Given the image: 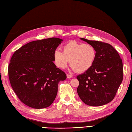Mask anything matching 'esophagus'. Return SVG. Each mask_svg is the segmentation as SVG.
Segmentation results:
<instances>
[{
  "instance_id": "1",
  "label": "esophagus",
  "mask_w": 132,
  "mask_h": 132,
  "mask_svg": "<svg viewBox=\"0 0 132 132\" xmlns=\"http://www.w3.org/2000/svg\"><path fill=\"white\" fill-rule=\"evenodd\" d=\"M66 76H67V78H68V79H71V78L73 77V76L71 75L68 74Z\"/></svg>"
}]
</instances>
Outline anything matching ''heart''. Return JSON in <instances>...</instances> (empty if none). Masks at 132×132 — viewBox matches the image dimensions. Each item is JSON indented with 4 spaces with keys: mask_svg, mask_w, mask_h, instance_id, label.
I'll return each instance as SVG.
<instances>
[{
    "mask_svg": "<svg viewBox=\"0 0 132 132\" xmlns=\"http://www.w3.org/2000/svg\"><path fill=\"white\" fill-rule=\"evenodd\" d=\"M97 57V50L90 44H82L76 41L67 42L63 46V52L56 50L53 59L56 66L64 69L69 64L77 73H83L93 66Z\"/></svg>",
    "mask_w": 132,
    "mask_h": 132,
    "instance_id": "b5f03b06",
    "label": "heart"
}]
</instances>
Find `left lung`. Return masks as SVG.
<instances>
[{"label": "left lung", "instance_id": "left-lung-1", "mask_svg": "<svg viewBox=\"0 0 132 132\" xmlns=\"http://www.w3.org/2000/svg\"><path fill=\"white\" fill-rule=\"evenodd\" d=\"M95 46L97 57L93 66L77 76V91L88 105L99 106L110 102L123 80V63L119 53L110 44L80 38Z\"/></svg>", "mask_w": 132, "mask_h": 132}]
</instances>
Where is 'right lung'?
Returning a JSON list of instances; mask_svg holds the SVG:
<instances>
[{
    "label": "right lung",
    "instance_id": "add662e5",
    "mask_svg": "<svg viewBox=\"0 0 132 132\" xmlns=\"http://www.w3.org/2000/svg\"><path fill=\"white\" fill-rule=\"evenodd\" d=\"M63 40L51 38L29 42L13 55L8 67L10 82L20 101L32 108L53 103L59 82L66 79L53 63V53Z\"/></svg>",
    "mask_w": 132,
    "mask_h": 132
}]
</instances>
